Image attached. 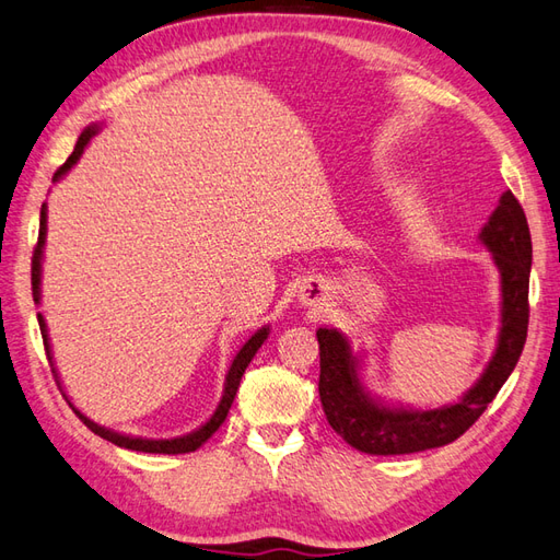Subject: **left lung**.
<instances>
[{"mask_svg": "<svg viewBox=\"0 0 560 560\" xmlns=\"http://www.w3.org/2000/svg\"><path fill=\"white\" fill-rule=\"evenodd\" d=\"M479 238L493 253L501 275V331L489 368L456 406L434 410L386 408L362 392L358 360L336 329H317L319 398L331 429L370 456H402L446 446L470 429L515 370L527 339L532 238L523 205L511 190L489 217Z\"/></svg>", "mask_w": 560, "mask_h": 560, "instance_id": "1", "label": "left lung"}]
</instances>
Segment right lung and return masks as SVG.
<instances>
[{
  "label": "right lung",
  "mask_w": 560,
  "mask_h": 560,
  "mask_svg": "<svg viewBox=\"0 0 560 560\" xmlns=\"http://www.w3.org/2000/svg\"><path fill=\"white\" fill-rule=\"evenodd\" d=\"M95 133H97V126H88V128H85V131L81 133V138H78V142H75L71 158H69L67 162H63V164L57 168V172H55V180H59L78 160H81V154H83L85 145H88L90 138H93ZM45 236H47V207L43 205V210H40V233H37V245H35V250H33V265H31V283H33V301H35V303H40V271H43V245H45ZM37 322H40V334H43V341H45L47 360H49V365H51V374H55V382H57V386L61 388L57 370H55V362H51V350H49V341H47V327H45V319H43L40 312H37ZM267 336H269V327H262V329H259V331L253 336V339H250L248 343H245V346L238 350V355L233 358V362H231V370H229V374H226V384H224V396H221L214 415H212V418L207 420L200 429H195V432H190V434H186V436H176V439H138V436L116 434V432H112V429H104V427L95 424L93 420H88L81 410L73 408V402H71L69 398H67V400H69L71 410L78 415V418H81V422L90 429V432H95L97 436L112 441V444H116V446L131 448V451H140V453H172V456H174V453H190V451H195V448H200V446L205 444V441L210 439V436L217 432V429L221 427V422L226 420L231 402H233V398H236V392H238L241 376H243L245 368L250 365V360L255 358L257 348L265 343ZM63 396H67V394H63Z\"/></svg>",
  "instance_id": "obj_1"
}]
</instances>
